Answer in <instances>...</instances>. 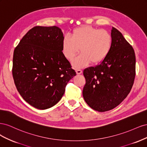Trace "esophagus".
I'll return each instance as SVG.
<instances>
[{
  "label": "esophagus",
  "mask_w": 147,
  "mask_h": 147,
  "mask_svg": "<svg viewBox=\"0 0 147 147\" xmlns=\"http://www.w3.org/2000/svg\"><path fill=\"white\" fill-rule=\"evenodd\" d=\"M76 73L77 75H80L82 74V70H80V69H77L76 70Z\"/></svg>",
  "instance_id": "1"
}]
</instances>
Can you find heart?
Instances as JSON below:
<instances>
[{
    "instance_id": "1",
    "label": "heart",
    "mask_w": 147,
    "mask_h": 147,
    "mask_svg": "<svg viewBox=\"0 0 147 147\" xmlns=\"http://www.w3.org/2000/svg\"><path fill=\"white\" fill-rule=\"evenodd\" d=\"M112 46V37L105 30H99L90 26L75 28L69 35H65L61 47L63 55L72 60L80 51L82 54L73 60L75 68H82L91 63L98 64L108 56Z\"/></svg>"
}]
</instances>
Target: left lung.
Segmentation results:
<instances>
[{"instance_id":"left-lung-1","label":"left lung","mask_w":147,"mask_h":147,"mask_svg":"<svg viewBox=\"0 0 147 147\" xmlns=\"http://www.w3.org/2000/svg\"><path fill=\"white\" fill-rule=\"evenodd\" d=\"M111 35L112 49L106 59L83 70V98L91 108L100 112L121 103L130 92L136 75L134 49L116 28H112Z\"/></svg>"}]
</instances>
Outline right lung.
Here are the masks:
<instances>
[{"label": "right lung", "instance_id": "1", "mask_svg": "<svg viewBox=\"0 0 147 147\" xmlns=\"http://www.w3.org/2000/svg\"><path fill=\"white\" fill-rule=\"evenodd\" d=\"M63 33L57 26H35L14 50L12 74L18 91L29 104L45 110L58 102L76 75L62 51Z\"/></svg>", "mask_w": 147, "mask_h": 147}]
</instances>
